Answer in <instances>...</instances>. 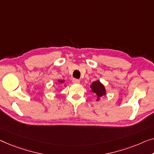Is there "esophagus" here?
Returning a JSON list of instances; mask_svg holds the SVG:
<instances>
[{
	"label": "esophagus",
	"mask_w": 154,
	"mask_h": 154,
	"mask_svg": "<svg viewBox=\"0 0 154 154\" xmlns=\"http://www.w3.org/2000/svg\"><path fill=\"white\" fill-rule=\"evenodd\" d=\"M72 82L74 84H79V82H80V81L79 79H72Z\"/></svg>",
	"instance_id": "34e87169"
}]
</instances>
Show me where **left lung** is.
I'll use <instances>...</instances> for the list:
<instances>
[{"instance_id": "left-lung-1", "label": "left lung", "mask_w": 154, "mask_h": 154, "mask_svg": "<svg viewBox=\"0 0 154 154\" xmlns=\"http://www.w3.org/2000/svg\"><path fill=\"white\" fill-rule=\"evenodd\" d=\"M90 87L91 88V91L93 92L97 96V100H96L97 101H99L100 100V97H102V96L106 94L104 86L101 83L99 80L93 82Z\"/></svg>"}]
</instances>
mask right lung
Listing matches in <instances>:
<instances>
[{"mask_svg": "<svg viewBox=\"0 0 154 154\" xmlns=\"http://www.w3.org/2000/svg\"><path fill=\"white\" fill-rule=\"evenodd\" d=\"M64 82L65 81H63V80H58V82H59L60 84H63Z\"/></svg>", "mask_w": 154, "mask_h": 154, "instance_id": "1", "label": "right lung"}]
</instances>
